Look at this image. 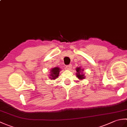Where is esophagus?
<instances>
[{"mask_svg":"<svg viewBox=\"0 0 127 127\" xmlns=\"http://www.w3.org/2000/svg\"><path fill=\"white\" fill-rule=\"evenodd\" d=\"M66 68L67 70H70L72 68V65H67L66 66Z\"/></svg>","mask_w":127,"mask_h":127,"instance_id":"obj_1","label":"esophagus"}]
</instances>
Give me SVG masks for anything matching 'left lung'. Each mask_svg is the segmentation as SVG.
Masks as SVG:
<instances>
[{
  "mask_svg": "<svg viewBox=\"0 0 127 127\" xmlns=\"http://www.w3.org/2000/svg\"><path fill=\"white\" fill-rule=\"evenodd\" d=\"M76 77H78L80 80H82L83 79H85V74H83V69H81V67H77L76 68Z\"/></svg>",
  "mask_w": 127,
  "mask_h": 127,
  "instance_id": "8db88e82",
  "label": "left lung"
}]
</instances>
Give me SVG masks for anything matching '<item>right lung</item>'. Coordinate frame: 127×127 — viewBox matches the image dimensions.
I'll return each mask as SVG.
<instances>
[{
	"instance_id": "obj_1",
	"label": "right lung",
	"mask_w": 127,
	"mask_h": 127,
	"mask_svg": "<svg viewBox=\"0 0 127 127\" xmlns=\"http://www.w3.org/2000/svg\"><path fill=\"white\" fill-rule=\"evenodd\" d=\"M61 68L59 67H55L50 70L49 78L51 80H55L59 76V72L61 71Z\"/></svg>"
}]
</instances>
